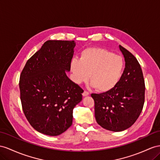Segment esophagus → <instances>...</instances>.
Here are the masks:
<instances>
[{"label": "esophagus", "instance_id": "1", "mask_svg": "<svg viewBox=\"0 0 160 160\" xmlns=\"http://www.w3.org/2000/svg\"><path fill=\"white\" fill-rule=\"evenodd\" d=\"M89 95V93H88V92H87V91H84V92H83V93H82V96L83 97H86V96H88Z\"/></svg>", "mask_w": 160, "mask_h": 160}]
</instances>
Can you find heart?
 <instances>
[{"label":"heart","instance_id":"heart-1","mask_svg":"<svg viewBox=\"0 0 160 160\" xmlns=\"http://www.w3.org/2000/svg\"><path fill=\"white\" fill-rule=\"evenodd\" d=\"M120 55L104 48L91 47L82 51L80 59L70 62L72 80L76 84L91 81L92 87L100 92H108L116 87L124 69Z\"/></svg>","mask_w":160,"mask_h":160}]
</instances>
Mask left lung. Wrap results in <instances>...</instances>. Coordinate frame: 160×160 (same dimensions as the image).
Listing matches in <instances>:
<instances>
[{
    "label": "left lung",
    "mask_w": 160,
    "mask_h": 160,
    "mask_svg": "<svg viewBox=\"0 0 160 160\" xmlns=\"http://www.w3.org/2000/svg\"><path fill=\"white\" fill-rule=\"evenodd\" d=\"M125 68L120 81L108 92L91 94L97 122L103 128L120 132L137 121L145 102V85L141 65L132 53L119 46Z\"/></svg>",
    "instance_id": "obj_1"
}]
</instances>
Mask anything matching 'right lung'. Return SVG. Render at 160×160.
I'll use <instances>...</instances> for the list:
<instances>
[{"instance_id":"obj_1","label":"right lung","mask_w":160,"mask_h":160,"mask_svg":"<svg viewBox=\"0 0 160 160\" xmlns=\"http://www.w3.org/2000/svg\"><path fill=\"white\" fill-rule=\"evenodd\" d=\"M76 42L48 40L27 61L20 75L22 109L30 125L49 136L64 132L72 124L73 109L83 90L66 75Z\"/></svg>"}]
</instances>
